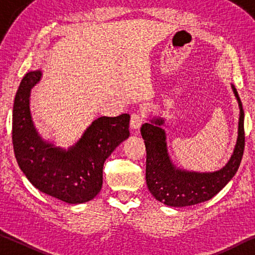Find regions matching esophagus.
Here are the masks:
<instances>
[{"instance_id": "obj_1", "label": "esophagus", "mask_w": 255, "mask_h": 255, "mask_svg": "<svg viewBox=\"0 0 255 255\" xmlns=\"http://www.w3.org/2000/svg\"><path fill=\"white\" fill-rule=\"evenodd\" d=\"M145 118L141 112H133L130 118V127L132 129H138L144 124Z\"/></svg>"}]
</instances>
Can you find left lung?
I'll use <instances>...</instances> for the list:
<instances>
[{
  "label": "left lung",
  "instance_id": "obj_1",
  "mask_svg": "<svg viewBox=\"0 0 255 255\" xmlns=\"http://www.w3.org/2000/svg\"><path fill=\"white\" fill-rule=\"evenodd\" d=\"M240 107L239 136L230 161L223 169L199 173L178 169L167 153L166 135L161 128L163 118H154L140 128L146 146V183L149 192L162 204L171 207H187L213 198L235 175L242 161L245 145L244 111L235 86L232 84Z\"/></svg>",
  "mask_w": 255,
  "mask_h": 255
}]
</instances>
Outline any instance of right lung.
Masks as SVG:
<instances>
[{"label": "right lung", "instance_id": "obj_1", "mask_svg": "<svg viewBox=\"0 0 255 255\" xmlns=\"http://www.w3.org/2000/svg\"><path fill=\"white\" fill-rule=\"evenodd\" d=\"M40 70L28 72L16 91L12 115V143L19 167L34 188L67 204L93 199L102 188L106 159L129 137L130 116L100 117L67 150L42 139L30 112L31 89Z\"/></svg>", "mask_w": 255, "mask_h": 255}]
</instances>
